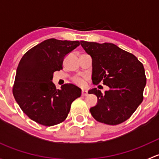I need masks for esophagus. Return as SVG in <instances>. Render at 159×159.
Instances as JSON below:
<instances>
[{
	"label": "esophagus",
	"mask_w": 159,
	"mask_h": 159,
	"mask_svg": "<svg viewBox=\"0 0 159 159\" xmlns=\"http://www.w3.org/2000/svg\"><path fill=\"white\" fill-rule=\"evenodd\" d=\"M81 94H82L83 96H86L88 94L87 91H85V90H82V91H81Z\"/></svg>",
	"instance_id": "obj_1"
}]
</instances>
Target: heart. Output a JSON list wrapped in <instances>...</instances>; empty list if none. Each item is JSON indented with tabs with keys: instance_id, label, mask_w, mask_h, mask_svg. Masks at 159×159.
I'll use <instances>...</instances> for the list:
<instances>
[{
	"instance_id": "obj_1",
	"label": "heart",
	"mask_w": 159,
	"mask_h": 159,
	"mask_svg": "<svg viewBox=\"0 0 159 159\" xmlns=\"http://www.w3.org/2000/svg\"><path fill=\"white\" fill-rule=\"evenodd\" d=\"M73 81L79 86H84V84H85L84 80L82 78H81V77H75L73 79Z\"/></svg>"
}]
</instances>
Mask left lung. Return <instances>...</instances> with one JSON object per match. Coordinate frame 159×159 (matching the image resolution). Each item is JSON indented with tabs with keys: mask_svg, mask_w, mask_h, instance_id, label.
I'll return each instance as SVG.
<instances>
[{
	"mask_svg": "<svg viewBox=\"0 0 159 159\" xmlns=\"http://www.w3.org/2000/svg\"><path fill=\"white\" fill-rule=\"evenodd\" d=\"M80 43L92 59L93 84L102 81L109 87L105 94L95 88L89 91L98 98L97 105L90 108L91 115L111 125L124 122L143 101L146 84L143 65L132 54L111 43Z\"/></svg>",
	"mask_w": 159,
	"mask_h": 159,
	"instance_id": "obj_1",
	"label": "left lung"
}]
</instances>
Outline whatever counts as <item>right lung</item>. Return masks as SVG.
Returning a JSON list of instances; mask_svg holds the SVG:
<instances>
[{"label": "right lung", "mask_w": 159, "mask_h": 159, "mask_svg": "<svg viewBox=\"0 0 159 159\" xmlns=\"http://www.w3.org/2000/svg\"><path fill=\"white\" fill-rule=\"evenodd\" d=\"M80 44L78 41L45 40L27 51L16 71L13 94L21 110L35 122L52 126L66 119L71 103L81 94L72 84L56 89L53 74L62 68L65 56Z\"/></svg>", "instance_id": "right-lung-1"}]
</instances>
